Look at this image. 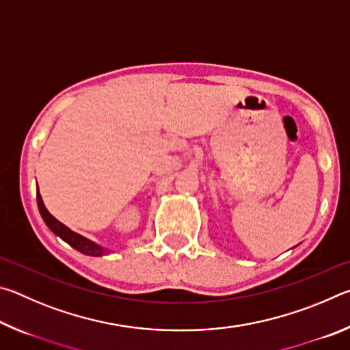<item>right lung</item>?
<instances>
[{
    "mask_svg": "<svg viewBox=\"0 0 350 350\" xmlns=\"http://www.w3.org/2000/svg\"><path fill=\"white\" fill-rule=\"evenodd\" d=\"M37 202H38V210L41 213V217L44 219L47 227H49L57 236H60L63 241H66L70 247H74L75 250L81 252L83 254H88V256H102V254L105 253V250L100 245L94 244V242H91L86 238H83V236H80V234L70 232L66 225L58 222L57 219L46 210L43 199H41L38 189H37Z\"/></svg>",
    "mask_w": 350,
    "mask_h": 350,
    "instance_id": "1",
    "label": "right lung"
}]
</instances>
